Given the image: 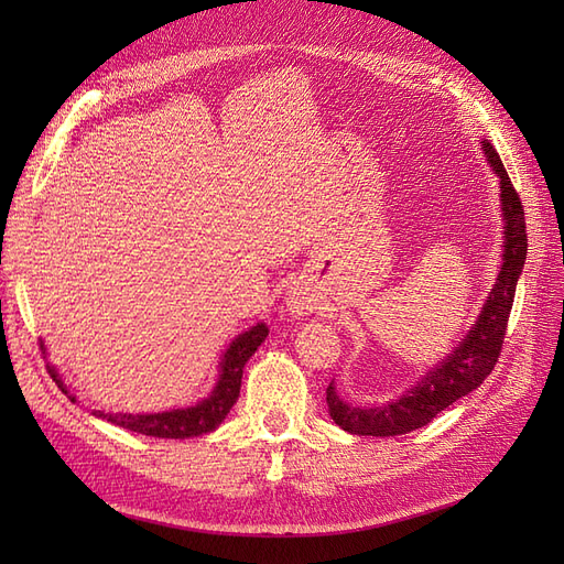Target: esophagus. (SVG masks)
<instances>
[{
  "label": "esophagus",
  "mask_w": 564,
  "mask_h": 564,
  "mask_svg": "<svg viewBox=\"0 0 564 564\" xmlns=\"http://www.w3.org/2000/svg\"><path fill=\"white\" fill-rule=\"evenodd\" d=\"M286 308L292 315L303 317V315H308V313L315 311V299L308 292H305V289L294 286L292 292L286 294Z\"/></svg>",
  "instance_id": "34e87169"
}]
</instances>
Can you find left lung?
I'll return each instance as SVG.
<instances>
[{"label":"left lung","mask_w":564,"mask_h":564,"mask_svg":"<svg viewBox=\"0 0 564 564\" xmlns=\"http://www.w3.org/2000/svg\"><path fill=\"white\" fill-rule=\"evenodd\" d=\"M485 155L494 166V172L501 178L506 251L499 280L494 284L480 317H477L475 327L468 332L464 340H460L458 348L447 357V360L437 365L433 371H429V377L395 402L373 409L350 406L344 400H338L334 386L329 383V414L344 431L373 437L412 433L421 429V425L431 423L442 409H447L458 398H464L470 390L480 388V383L491 373L494 365L499 362L510 308H513L516 299L518 278L527 259V230L520 195L513 183H510L508 172L491 143H485Z\"/></svg>","instance_id":"left-lung-1"}]
</instances>
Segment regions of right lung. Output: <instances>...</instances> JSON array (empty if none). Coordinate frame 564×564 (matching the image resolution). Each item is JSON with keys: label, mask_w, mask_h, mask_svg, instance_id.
I'll return each mask as SVG.
<instances>
[{"label": "right lung", "mask_w": 564, "mask_h": 564, "mask_svg": "<svg viewBox=\"0 0 564 564\" xmlns=\"http://www.w3.org/2000/svg\"><path fill=\"white\" fill-rule=\"evenodd\" d=\"M268 336V327L261 322L245 332L240 338L232 340V346L226 350L224 362H220V379L212 392V398L202 400L197 406L191 409H176V412H162V414H104V412H94L96 416H104L110 423L119 425V429H127L141 435L150 437H197L204 433H212L216 425L228 416L232 404L240 398V386H242V369L247 365L249 357L256 352ZM51 379L58 383V388L67 395V388L58 379V373L54 367H48ZM75 402V398L70 395Z\"/></svg>", "instance_id": "1"}]
</instances>
